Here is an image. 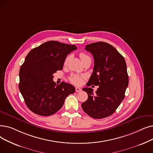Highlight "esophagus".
Listing matches in <instances>:
<instances>
[{"label":"esophagus","instance_id":"1","mask_svg":"<svg viewBox=\"0 0 153 153\" xmlns=\"http://www.w3.org/2000/svg\"><path fill=\"white\" fill-rule=\"evenodd\" d=\"M80 91H81V88H79L78 87L76 88V92H80Z\"/></svg>","mask_w":153,"mask_h":153}]
</instances>
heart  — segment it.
Here are the masks:
<instances>
[{"mask_svg":"<svg viewBox=\"0 0 153 153\" xmlns=\"http://www.w3.org/2000/svg\"><path fill=\"white\" fill-rule=\"evenodd\" d=\"M79 56H80V58H81V60H83L84 58L88 57L87 55L84 54V53H81L80 55H79ZM68 61H69V57H66V59H65L64 64H67ZM84 78V77L83 76H79V75H77V74H72L69 77V80L73 84H74L76 85H79L82 82V80H83Z\"/></svg>","mask_w":153,"mask_h":153,"instance_id":"heart-1","label":"heart"}]
</instances>
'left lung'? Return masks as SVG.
I'll return each mask as SVG.
<instances>
[{
	"instance_id": "obj_1",
	"label": "left lung",
	"mask_w": 153,
	"mask_h": 153,
	"mask_svg": "<svg viewBox=\"0 0 153 153\" xmlns=\"http://www.w3.org/2000/svg\"><path fill=\"white\" fill-rule=\"evenodd\" d=\"M85 49L94 59L93 72L86 85H99V88L96 93L91 88L82 89L88 98L81 106L91 117L102 119L113 114L124 99L129 83L127 66L123 56L109 44L92 43Z\"/></svg>"
}]
</instances>
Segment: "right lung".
Listing matches in <instances>:
<instances>
[{
    "label": "right lung",
    "mask_w": 153,
    "mask_h": 153,
    "mask_svg": "<svg viewBox=\"0 0 153 153\" xmlns=\"http://www.w3.org/2000/svg\"><path fill=\"white\" fill-rule=\"evenodd\" d=\"M75 45L51 41L32 49L19 71V88L25 104L34 113L48 116L60 109L65 98L75 92L72 85L53 81V74L62 70L68 54Z\"/></svg>",
    "instance_id": "add662e5"
}]
</instances>
